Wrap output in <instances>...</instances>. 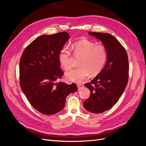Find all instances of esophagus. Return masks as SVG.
I'll use <instances>...</instances> for the list:
<instances>
[{
  "instance_id": "obj_1",
  "label": "esophagus",
  "mask_w": 146,
  "mask_h": 146,
  "mask_svg": "<svg viewBox=\"0 0 146 146\" xmlns=\"http://www.w3.org/2000/svg\"><path fill=\"white\" fill-rule=\"evenodd\" d=\"M77 87H78V90H80V89H81V88H82V87H83V85H82V84H80V83H77Z\"/></svg>"
}]
</instances>
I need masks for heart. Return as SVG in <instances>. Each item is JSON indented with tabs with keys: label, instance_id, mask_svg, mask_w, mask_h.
<instances>
[{
	"label": "heart",
	"instance_id": "1",
	"mask_svg": "<svg viewBox=\"0 0 146 146\" xmlns=\"http://www.w3.org/2000/svg\"><path fill=\"white\" fill-rule=\"evenodd\" d=\"M74 55L80 57L79 67L69 70L66 76L69 80L80 83L91 75L99 74L107 62L108 53L102 44H96L86 39L79 41L72 44ZM58 60L62 67L68 70L71 68L73 58L69 48L64 46L61 48L58 54Z\"/></svg>",
	"mask_w": 146,
	"mask_h": 146
}]
</instances>
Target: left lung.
Wrapping results in <instances>:
<instances>
[{
    "mask_svg": "<svg viewBox=\"0 0 146 146\" xmlns=\"http://www.w3.org/2000/svg\"><path fill=\"white\" fill-rule=\"evenodd\" d=\"M102 41L108 57L104 69L85 86L90 96L83 102V107L93 113H103L111 108L118 101L127 85L129 64L125 48L113 35L106 33L88 32Z\"/></svg>",
    "mask_w": 146,
    "mask_h": 146,
    "instance_id": "obj_1",
    "label": "left lung"
}]
</instances>
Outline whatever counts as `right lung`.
<instances>
[{
  "label": "right lung",
  "instance_id": "right-lung-1",
  "mask_svg": "<svg viewBox=\"0 0 146 146\" xmlns=\"http://www.w3.org/2000/svg\"><path fill=\"white\" fill-rule=\"evenodd\" d=\"M61 32L38 37L26 47L19 62V83L31 105L46 115L64 107L66 97L78 90L76 83L55 81L63 76L58 54L69 38Z\"/></svg>",
  "mask_w": 146,
  "mask_h": 146
}]
</instances>
